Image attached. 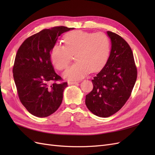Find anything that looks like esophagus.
<instances>
[{
    "label": "esophagus",
    "mask_w": 155,
    "mask_h": 155,
    "mask_svg": "<svg viewBox=\"0 0 155 155\" xmlns=\"http://www.w3.org/2000/svg\"><path fill=\"white\" fill-rule=\"evenodd\" d=\"M78 83V81H68V85H74V84H76Z\"/></svg>",
    "instance_id": "obj_1"
}]
</instances>
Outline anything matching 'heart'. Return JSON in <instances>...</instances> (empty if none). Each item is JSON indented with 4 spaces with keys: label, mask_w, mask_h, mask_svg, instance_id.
<instances>
[{
    "label": "heart",
    "mask_w": 155,
    "mask_h": 155,
    "mask_svg": "<svg viewBox=\"0 0 155 155\" xmlns=\"http://www.w3.org/2000/svg\"><path fill=\"white\" fill-rule=\"evenodd\" d=\"M64 45H55L51 48V61L59 70L68 67L76 55V63L68 68L64 77L69 81L83 78L89 72H96L105 66L110 54V41L102 32L82 31L68 32L64 36Z\"/></svg>",
    "instance_id": "heart-1"
}]
</instances>
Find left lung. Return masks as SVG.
<instances>
[{"instance_id": "8db88e82", "label": "left lung", "mask_w": 155, "mask_h": 155, "mask_svg": "<svg viewBox=\"0 0 155 155\" xmlns=\"http://www.w3.org/2000/svg\"><path fill=\"white\" fill-rule=\"evenodd\" d=\"M110 54L105 67L92 80L85 104L94 114L107 118L120 110L131 95L137 78L133 51L127 41L110 31Z\"/></svg>"}]
</instances>
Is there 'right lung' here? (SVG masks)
Listing matches in <instances>:
<instances>
[{
    "mask_svg": "<svg viewBox=\"0 0 155 155\" xmlns=\"http://www.w3.org/2000/svg\"><path fill=\"white\" fill-rule=\"evenodd\" d=\"M72 29L63 26L44 29L28 37L17 50L13 73L18 96L35 116L47 117L61 104L68 85L55 73L50 52L58 37Z\"/></svg>",
    "mask_w": 155,
    "mask_h": 155,
    "instance_id": "obj_1",
    "label": "right lung"
}]
</instances>
